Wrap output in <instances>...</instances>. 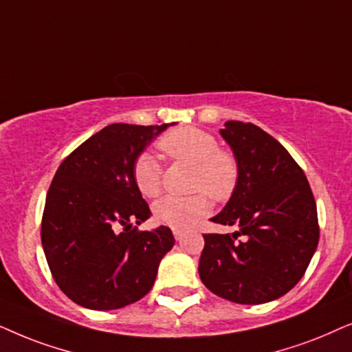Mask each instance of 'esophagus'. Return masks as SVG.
I'll return each instance as SVG.
<instances>
[{
  "mask_svg": "<svg viewBox=\"0 0 352 352\" xmlns=\"http://www.w3.org/2000/svg\"><path fill=\"white\" fill-rule=\"evenodd\" d=\"M184 235H185L184 230H177V228H175V230H173V236H175L177 241H180L182 238H184Z\"/></svg>",
  "mask_w": 352,
  "mask_h": 352,
  "instance_id": "esophagus-1",
  "label": "esophagus"
}]
</instances>
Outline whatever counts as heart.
<instances>
[{"mask_svg":"<svg viewBox=\"0 0 352 352\" xmlns=\"http://www.w3.org/2000/svg\"><path fill=\"white\" fill-rule=\"evenodd\" d=\"M157 148L172 161L195 166L193 196H167L154 204V219L173 230H185L210 212V198L225 203L240 182V162L235 154L219 146L212 133L195 127L173 129L157 140ZM132 179L144 198H156L162 191V167L149 153L133 161ZM206 193L204 194V191Z\"/></svg>","mask_w":352,"mask_h":352,"instance_id":"heart-1","label":"heart"}]
</instances>
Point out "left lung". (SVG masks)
<instances>
[{
    "label": "left lung",
    "mask_w": 352,
    "mask_h": 352,
    "mask_svg": "<svg viewBox=\"0 0 352 352\" xmlns=\"http://www.w3.org/2000/svg\"><path fill=\"white\" fill-rule=\"evenodd\" d=\"M220 135L240 162V182L210 220L238 232L203 235L201 282L238 304L274 301L302 278L316 252V199L292 154L257 125L228 120Z\"/></svg>",
    "instance_id": "1"
}]
</instances>
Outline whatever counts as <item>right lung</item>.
Listing matches in <instances>:
<instances>
[{"label":"right lung","mask_w":352,"mask_h":352,"mask_svg":"<svg viewBox=\"0 0 352 352\" xmlns=\"http://www.w3.org/2000/svg\"><path fill=\"white\" fill-rule=\"evenodd\" d=\"M167 127L107 125L74 149L54 173L41 245L54 282L78 306L112 311L142 299L175 243L164 225L153 232L133 227L151 215L133 184V161Z\"/></svg>","instance_id":"1"}]
</instances>
